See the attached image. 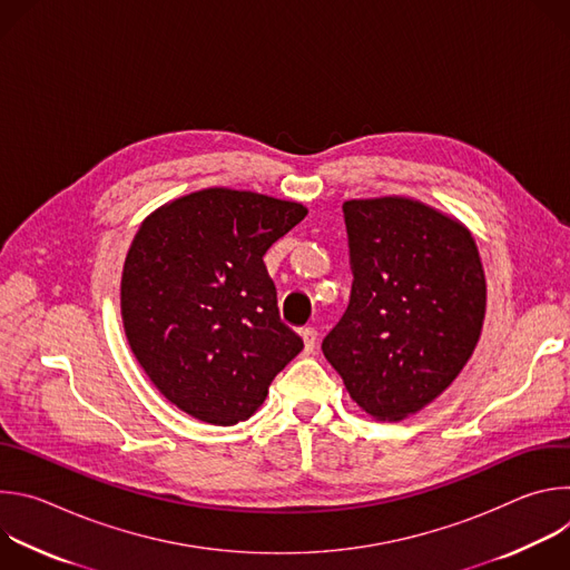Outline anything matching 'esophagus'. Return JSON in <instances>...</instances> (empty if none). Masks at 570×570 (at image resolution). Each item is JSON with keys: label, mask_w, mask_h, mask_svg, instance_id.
<instances>
[{"label": "esophagus", "mask_w": 570, "mask_h": 570, "mask_svg": "<svg viewBox=\"0 0 570 570\" xmlns=\"http://www.w3.org/2000/svg\"><path fill=\"white\" fill-rule=\"evenodd\" d=\"M299 336H302V341H304V352H306V354H311V352L315 350L317 332H315V330H311V327H306V330H302V332H299Z\"/></svg>", "instance_id": "obj_1"}]
</instances>
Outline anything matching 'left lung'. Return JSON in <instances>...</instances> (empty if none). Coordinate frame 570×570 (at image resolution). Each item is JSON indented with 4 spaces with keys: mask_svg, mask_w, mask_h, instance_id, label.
<instances>
[{
    "mask_svg": "<svg viewBox=\"0 0 570 570\" xmlns=\"http://www.w3.org/2000/svg\"><path fill=\"white\" fill-rule=\"evenodd\" d=\"M343 214L352 297L322 352L361 411L399 422L435 401L471 358L484 268L469 227L422 200H345Z\"/></svg>",
    "mask_w": 570,
    "mask_h": 570,
    "instance_id": "left-lung-1",
    "label": "left lung"
}]
</instances>
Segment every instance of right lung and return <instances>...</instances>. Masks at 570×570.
I'll list each match as a JSON object with an SVG mask.
<instances>
[{
	"label": "right lung",
	"mask_w": 570,
	"mask_h": 570,
	"mask_svg": "<svg viewBox=\"0 0 570 570\" xmlns=\"http://www.w3.org/2000/svg\"><path fill=\"white\" fill-rule=\"evenodd\" d=\"M306 214L302 203L209 187L139 225L121 273L124 332L150 383L194 420H250L302 352L264 255Z\"/></svg>",
	"instance_id": "add662e5"
}]
</instances>
